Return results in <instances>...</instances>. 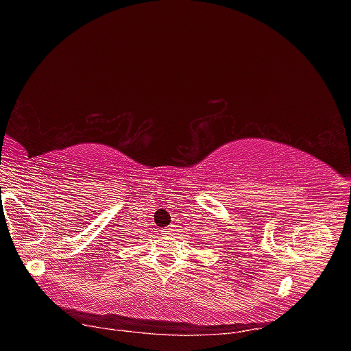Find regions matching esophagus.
Listing matches in <instances>:
<instances>
[{
  "label": "esophagus",
  "instance_id": "34e87169",
  "mask_svg": "<svg viewBox=\"0 0 351 351\" xmlns=\"http://www.w3.org/2000/svg\"><path fill=\"white\" fill-rule=\"evenodd\" d=\"M173 230H175V225H170V226H167L166 229H162L161 232H162L164 235H171V234H173Z\"/></svg>",
  "mask_w": 351,
  "mask_h": 351
}]
</instances>
